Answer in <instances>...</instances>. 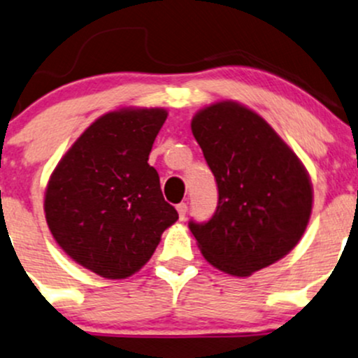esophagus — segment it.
I'll list each match as a JSON object with an SVG mask.
<instances>
[{
    "instance_id": "34e87169",
    "label": "esophagus",
    "mask_w": 358,
    "mask_h": 358,
    "mask_svg": "<svg viewBox=\"0 0 358 358\" xmlns=\"http://www.w3.org/2000/svg\"><path fill=\"white\" fill-rule=\"evenodd\" d=\"M176 210H178V216H180V220H185V214H187V210H189V208H187V204H185V202H182V204H178V206H176Z\"/></svg>"
}]
</instances>
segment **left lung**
<instances>
[{
    "mask_svg": "<svg viewBox=\"0 0 358 358\" xmlns=\"http://www.w3.org/2000/svg\"><path fill=\"white\" fill-rule=\"evenodd\" d=\"M190 127L220 194L208 223H189L206 261L245 278L283 259L312 213L302 161L262 116L235 101L195 113Z\"/></svg>",
    "mask_w": 358,
    "mask_h": 358,
    "instance_id": "obj_1",
    "label": "left lung"
}]
</instances>
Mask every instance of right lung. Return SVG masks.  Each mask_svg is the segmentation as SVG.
<instances>
[{"mask_svg": "<svg viewBox=\"0 0 358 358\" xmlns=\"http://www.w3.org/2000/svg\"><path fill=\"white\" fill-rule=\"evenodd\" d=\"M166 116L163 108H122L99 116L48 182L44 213L56 243L108 280L137 273L178 220L148 163Z\"/></svg>", "mask_w": 358, "mask_h": 358, "instance_id": "right-lung-1", "label": "right lung"}]
</instances>
